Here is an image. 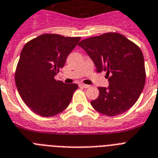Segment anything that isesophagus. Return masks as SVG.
Returning a JSON list of instances; mask_svg holds the SVG:
<instances>
[{
	"mask_svg": "<svg viewBox=\"0 0 158 158\" xmlns=\"http://www.w3.org/2000/svg\"><path fill=\"white\" fill-rule=\"evenodd\" d=\"M79 87H81V88H89V85H88V84H84V83H79Z\"/></svg>",
	"mask_w": 158,
	"mask_h": 158,
	"instance_id": "1",
	"label": "esophagus"
}]
</instances>
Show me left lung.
<instances>
[{"instance_id": "obj_1", "label": "left lung", "mask_w": 158, "mask_h": 158, "mask_svg": "<svg viewBox=\"0 0 158 158\" xmlns=\"http://www.w3.org/2000/svg\"><path fill=\"white\" fill-rule=\"evenodd\" d=\"M85 50L97 67L106 71L110 85L99 87V97L91 101L97 112L106 116L122 114L139 99L145 84L142 51L132 41L116 32L83 40L78 44Z\"/></svg>"}]
</instances>
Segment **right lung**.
<instances>
[{
  "label": "right lung",
  "instance_id": "obj_1",
  "mask_svg": "<svg viewBox=\"0 0 158 158\" xmlns=\"http://www.w3.org/2000/svg\"><path fill=\"white\" fill-rule=\"evenodd\" d=\"M80 37L43 34L26 44L15 70V83L20 97L36 114L52 117L70 103L78 85L66 84L54 76Z\"/></svg>",
  "mask_w": 158,
  "mask_h": 158
}]
</instances>
